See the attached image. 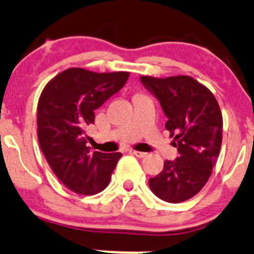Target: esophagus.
Segmentation results:
<instances>
[{
    "label": "esophagus",
    "instance_id": "obj_1",
    "mask_svg": "<svg viewBox=\"0 0 254 254\" xmlns=\"http://www.w3.org/2000/svg\"><path fill=\"white\" fill-rule=\"evenodd\" d=\"M130 153H132L133 155H135V157H138V158L147 157V153H145V152H139V150H130Z\"/></svg>",
    "mask_w": 254,
    "mask_h": 254
}]
</instances>
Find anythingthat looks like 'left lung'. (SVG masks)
Here are the masks:
<instances>
[{"label":"left lung","mask_w":254,"mask_h":254,"mask_svg":"<svg viewBox=\"0 0 254 254\" xmlns=\"http://www.w3.org/2000/svg\"><path fill=\"white\" fill-rule=\"evenodd\" d=\"M142 84L159 100L179 157L165 160L149 188L167 202H183L197 194L209 180L222 143V114L213 94L188 75L153 77Z\"/></svg>","instance_id":"obj_1"}]
</instances>
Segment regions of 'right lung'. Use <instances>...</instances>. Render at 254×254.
<instances>
[{
	"mask_svg": "<svg viewBox=\"0 0 254 254\" xmlns=\"http://www.w3.org/2000/svg\"><path fill=\"white\" fill-rule=\"evenodd\" d=\"M129 72H95L69 67L43 89L37 109L41 149L58 179L79 195H95L109 185L121 153L91 152L86 128L95 110L119 92Z\"/></svg>",
	"mask_w": 254,
	"mask_h": 254,
	"instance_id": "right-lung-1",
	"label": "right lung"
}]
</instances>
